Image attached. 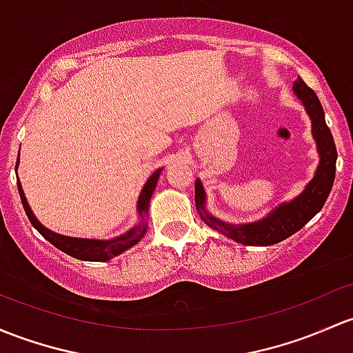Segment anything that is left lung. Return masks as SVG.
Masks as SVG:
<instances>
[{
  "mask_svg": "<svg viewBox=\"0 0 353 353\" xmlns=\"http://www.w3.org/2000/svg\"><path fill=\"white\" fill-rule=\"evenodd\" d=\"M294 92L301 99L307 114L313 120V137L316 139L318 150H320L321 161L318 165L316 176L313 177L307 188L294 201L288 203L277 208L274 213L257 223L250 225H225L223 221L214 220L210 214H201L203 220L206 221L211 228H216L223 235L230 236L235 242L243 245H274L283 242L288 236L294 235L298 230H301L318 211L325 205L330 191H332L333 181H335L336 170V147L333 142V135L330 132L328 125L325 121V111L321 106L320 99L314 94L311 88L299 77L294 83ZM205 189L201 183L196 181L194 199L198 211L205 210Z\"/></svg>",
  "mask_w": 353,
  "mask_h": 353,
  "instance_id": "left-lung-1",
  "label": "left lung"
}]
</instances>
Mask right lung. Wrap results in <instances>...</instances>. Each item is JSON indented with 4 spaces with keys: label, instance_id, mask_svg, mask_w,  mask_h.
<instances>
[{
    "label": "right lung",
    "instance_id": "add662e5",
    "mask_svg": "<svg viewBox=\"0 0 353 353\" xmlns=\"http://www.w3.org/2000/svg\"><path fill=\"white\" fill-rule=\"evenodd\" d=\"M18 164V161H17ZM159 174L161 170H155L150 177H148L147 184L143 186L142 192H140V198H139V213L140 216L147 213L148 210V203H150L152 198V192H154L155 184H157L159 179ZM18 192H20V199H21V205L25 208V213H27L30 223L37 228V232L43 236L46 240L57 247L59 250L65 252V254L70 255L74 259H79V261H91V262H105L110 261V259L117 257L120 255L121 252L128 250L130 247H133L137 242L142 240V236L145 235V223H139V226H135L133 230H130L128 233L121 235L120 239H114V240H84V239H72V236H64V235H59V233L50 232L47 230L46 226H42L39 223L35 216H33L32 210H30L27 198L23 194V189H21V184L18 183Z\"/></svg>",
    "mask_w": 353,
    "mask_h": 353
}]
</instances>
